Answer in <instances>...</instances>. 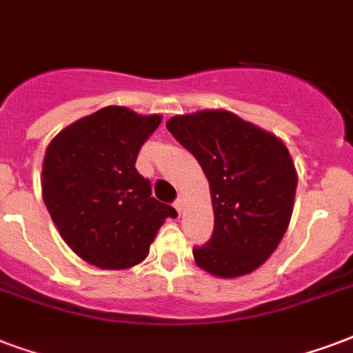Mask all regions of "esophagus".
Returning a JSON list of instances; mask_svg holds the SVG:
<instances>
[{
    "label": "esophagus",
    "mask_w": 353,
    "mask_h": 353,
    "mask_svg": "<svg viewBox=\"0 0 353 353\" xmlns=\"http://www.w3.org/2000/svg\"><path fill=\"white\" fill-rule=\"evenodd\" d=\"M184 205H186V201H184V197H179V199H176V201H174V210H176L180 214V212L184 210Z\"/></svg>",
    "instance_id": "1"
}]
</instances>
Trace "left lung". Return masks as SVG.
<instances>
[{
	"label": "left lung",
	"instance_id": "left-lung-1",
	"mask_svg": "<svg viewBox=\"0 0 353 353\" xmlns=\"http://www.w3.org/2000/svg\"><path fill=\"white\" fill-rule=\"evenodd\" d=\"M165 126L210 184L214 234L193 249L195 264L221 279L255 272L292 217L298 173L287 145L227 110L171 117Z\"/></svg>",
	"mask_w": 353,
	"mask_h": 353
}]
</instances>
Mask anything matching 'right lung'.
I'll use <instances>...</instances> for the list:
<instances>
[{
    "label": "right lung",
    "instance_id": "right-lung-1",
    "mask_svg": "<svg viewBox=\"0 0 353 353\" xmlns=\"http://www.w3.org/2000/svg\"><path fill=\"white\" fill-rule=\"evenodd\" d=\"M160 123L161 115L108 105L61 130L48 145L44 205L66 245L92 266H136L163 221L176 216L150 197V182L136 169L139 148Z\"/></svg>",
    "mask_w": 353,
    "mask_h": 353
}]
</instances>
